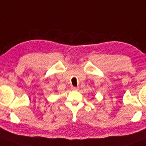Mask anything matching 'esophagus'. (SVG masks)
I'll return each mask as SVG.
<instances>
[{"label": "esophagus", "instance_id": "obj_1", "mask_svg": "<svg viewBox=\"0 0 146 146\" xmlns=\"http://www.w3.org/2000/svg\"><path fill=\"white\" fill-rule=\"evenodd\" d=\"M71 90H79V88L78 87H73V86H72L71 87Z\"/></svg>", "mask_w": 146, "mask_h": 146}]
</instances>
